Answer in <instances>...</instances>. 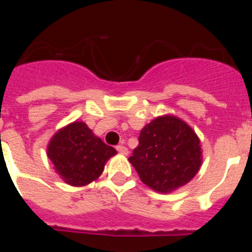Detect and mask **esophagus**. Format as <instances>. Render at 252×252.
<instances>
[{
  "instance_id": "1",
  "label": "esophagus",
  "mask_w": 252,
  "mask_h": 252,
  "mask_svg": "<svg viewBox=\"0 0 252 252\" xmlns=\"http://www.w3.org/2000/svg\"><path fill=\"white\" fill-rule=\"evenodd\" d=\"M116 150L119 151V153L124 154V155H127V154H128V149L126 148V146H124V145H117V146H116Z\"/></svg>"
}]
</instances>
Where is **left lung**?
<instances>
[{
	"label": "left lung",
	"mask_w": 252,
	"mask_h": 252,
	"mask_svg": "<svg viewBox=\"0 0 252 252\" xmlns=\"http://www.w3.org/2000/svg\"><path fill=\"white\" fill-rule=\"evenodd\" d=\"M142 183L160 193L173 192L194 178L202 164L201 141L175 116H161L142 128L128 158Z\"/></svg>",
	"instance_id": "obj_1"
}]
</instances>
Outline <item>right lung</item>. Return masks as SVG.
Masks as SVG:
<instances>
[{"mask_svg": "<svg viewBox=\"0 0 252 252\" xmlns=\"http://www.w3.org/2000/svg\"><path fill=\"white\" fill-rule=\"evenodd\" d=\"M117 151L94 136L84 122H73L51 137L48 158L60 178L73 187H83L95 180L104 164Z\"/></svg>", "mask_w": 252, "mask_h": 252, "instance_id": "add662e5", "label": "right lung"}]
</instances>
